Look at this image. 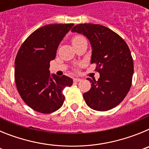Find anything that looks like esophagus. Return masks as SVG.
<instances>
[{"instance_id":"obj_1","label":"esophagus","mask_w":149,"mask_h":149,"mask_svg":"<svg viewBox=\"0 0 149 149\" xmlns=\"http://www.w3.org/2000/svg\"><path fill=\"white\" fill-rule=\"evenodd\" d=\"M81 79L79 78V77H75V78H74V82H79V81H81Z\"/></svg>"}]
</instances>
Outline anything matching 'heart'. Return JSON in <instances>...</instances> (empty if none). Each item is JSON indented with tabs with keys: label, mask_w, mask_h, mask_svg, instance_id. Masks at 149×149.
<instances>
[{
	"label": "heart",
	"mask_w": 149,
	"mask_h": 149,
	"mask_svg": "<svg viewBox=\"0 0 149 149\" xmlns=\"http://www.w3.org/2000/svg\"><path fill=\"white\" fill-rule=\"evenodd\" d=\"M84 36H80V35H77V36H74L73 38H72V44H74V43L75 42H79L80 40H81V39H84Z\"/></svg>",
	"instance_id": "b5f03b06"
}]
</instances>
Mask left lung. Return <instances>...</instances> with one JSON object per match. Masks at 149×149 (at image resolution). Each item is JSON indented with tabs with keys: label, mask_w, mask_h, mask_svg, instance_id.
Wrapping results in <instances>:
<instances>
[{
	"label": "left lung",
	"mask_w": 149,
	"mask_h": 149,
	"mask_svg": "<svg viewBox=\"0 0 149 149\" xmlns=\"http://www.w3.org/2000/svg\"><path fill=\"white\" fill-rule=\"evenodd\" d=\"M72 31L89 40L91 63H96L100 74L98 81L87 78L92 84L83 95L86 104L98 111L114 108L125 98L132 84L134 62L127 43L116 33L100 24H80Z\"/></svg>",
	"instance_id": "1"
}]
</instances>
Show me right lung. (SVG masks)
Here are the masks:
<instances>
[{
	"instance_id": "add662e5",
	"label": "right lung",
	"mask_w": 149,
	"mask_h": 149,
	"mask_svg": "<svg viewBox=\"0 0 149 149\" xmlns=\"http://www.w3.org/2000/svg\"><path fill=\"white\" fill-rule=\"evenodd\" d=\"M74 24H48L30 34L18 51L15 60V81L18 93L30 108L42 113L60 109L63 91L73 81L65 75L51 74L50 62L56 57L59 45Z\"/></svg>"
}]
</instances>
